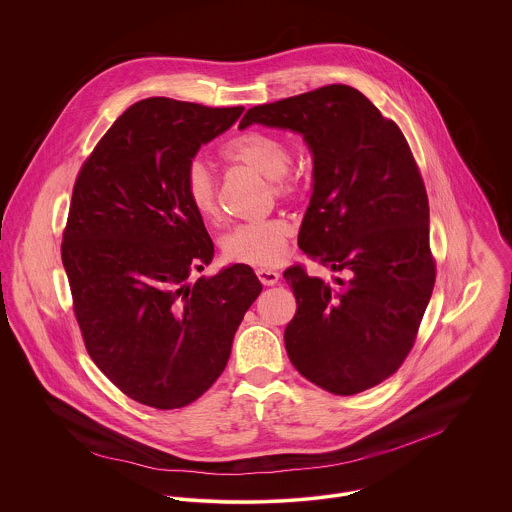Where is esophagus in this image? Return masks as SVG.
Masks as SVG:
<instances>
[{"mask_svg":"<svg viewBox=\"0 0 512 512\" xmlns=\"http://www.w3.org/2000/svg\"><path fill=\"white\" fill-rule=\"evenodd\" d=\"M256 276L260 278V282H262L264 286H276V284H278V280H280V274H278V272H274V270H266V268L256 270Z\"/></svg>","mask_w":512,"mask_h":512,"instance_id":"obj_1","label":"esophagus"}]
</instances>
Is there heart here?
<instances>
[{
    "mask_svg": "<svg viewBox=\"0 0 512 512\" xmlns=\"http://www.w3.org/2000/svg\"><path fill=\"white\" fill-rule=\"evenodd\" d=\"M220 157L238 167H246L272 181V189L282 199H293L303 189V179L297 171L288 169L292 153L286 142L274 134L246 130L228 138L220 146ZM183 191L187 203L205 222L219 219V203L213 175L199 161L189 163L183 175ZM292 224L284 217L246 222L230 230L222 238V256L232 264L252 268H274L288 252Z\"/></svg>",
    "mask_w": 512,
    "mask_h": 512,
    "instance_id": "b5f03b06",
    "label": "heart"
}]
</instances>
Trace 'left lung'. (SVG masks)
I'll return each instance as SVG.
<instances>
[{
  "instance_id": "1",
  "label": "left lung",
  "mask_w": 512,
  "mask_h": 512,
  "mask_svg": "<svg viewBox=\"0 0 512 512\" xmlns=\"http://www.w3.org/2000/svg\"><path fill=\"white\" fill-rule=\"evenodd\" d=\"M262 124L303 136L313 195L299 248L341 272L337 286L284 272L297 309L284 341L292 365L319 388L351 396L392 376L414 347L436 284L424 179L396 122L353 86L329 84L250 108Z\"/></svg>"
}]
</instances>
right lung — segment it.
Returning <instances> with one entry per match:
<instances>
[{
    "instance_id": "obj_1",
    "label": "right lung",
    "mask_w": 512,
    "mask_h": 512,
    "mask_svg": "<svg viewBox=\"0 0 512 512\" xmlns=\"http://www.w3.org/2000/svg\"><path fill=\"white\" fill-rule=\"evenodd\" d=\"M242 110L140 100L74 181L61 256L84 347L114 386L157 410L183 408L215 384L262 292L246 264L187 280L211 264L215 246L183 175Z\"/></svg>"
}]
</instances>
